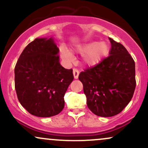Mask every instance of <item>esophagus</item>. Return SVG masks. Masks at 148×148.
I'll use <instances>...</instances> for the list:
<instances>
[{"label":"esophagus","instance_id":"esophagus-1","mask_svg":"<svg viewBox=\"0 0 148 148\" xmlns=\"http://www.w3.org/2000/svg\"><path fill=\"white\" fill-rule=\"evenodd\" d=\"M73 74H74V79H78V77H79V71L77 69L74 68L73 69Z\"/></svg>","mask_w":148,"mask_h":148}]
</instances>
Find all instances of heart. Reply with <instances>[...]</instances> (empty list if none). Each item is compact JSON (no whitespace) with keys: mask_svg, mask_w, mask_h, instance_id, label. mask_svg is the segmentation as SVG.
Returning <instances> with one entry per match:
<instances>
[{"mask_svg":"<svg viewBox=\"0 0 148 148\" xmlns=\"http://www.w3.org/2000/svg\"><path fill=\"white\" fill-rule=\"evenodd\" d=\"M77 51L83 55V60L86 64L93 66L98 64L109 52V47L106 42H90L79 46ZM60 53L62 59L66 61H70L72 55L64 47H61Z\"/></svg>","mask_w":148,"mask_h":148,"instance_id":"obj_1","label":"heart"}]
</instances>
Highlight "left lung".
Instances as JSON below:
<instances>
[{"label": "left lung", "instance_id": "8db88e82", "mask_svg": "<svg viewBox=\"0 0 148 148\" xmlns=\"http://www.w3.org/2000/svg\"><path fill=\"white\" fill-rule=\"evenodd\" d=\"M109 56L79 74L87 106L94 114L112 117L130 103L136 88L135 62L125 47L109 38Z\"/></svg>", "mask_w": 148, "mask_h": 148}]
</instances>
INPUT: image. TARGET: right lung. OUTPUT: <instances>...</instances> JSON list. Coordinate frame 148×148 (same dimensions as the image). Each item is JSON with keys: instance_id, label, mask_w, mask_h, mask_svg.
I'll return each instance as SVG.
<instances>
[{"instance_id": "obj_1", "label": "right lung", "mask_w": 148, "mask_h": 148, "mask_svg": "<svg viewBox=\"0 0 148 148\" xmlns=\"http://www.w3.org/2000/svg\"><path fill=\"white\" fill-rule=\"evenodd\" d=\"M58 51L52 38H37L23 49L15 66L18 101L35 116H53L64 106V94L74 75L72 69L60 64Z\"/></svg>"}]
</instances>
